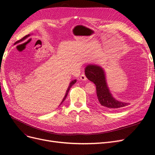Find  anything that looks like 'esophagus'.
<instances>
[{"mask_svg": "<svg viewBox=\"0 0 155 155\" xmlns=\"http://www.w3.org/2000/svg\"><path fill=\"white\" fill-rule=\"evenodd\" d=\"M80 79L83 81H86L87 80V77L85 75V74H81V75L80 76Z\"/></svg>", "mask_w": 155, "mask_h": 155, "instance_id": "34e87169", "label": "esophagus"}]
</instances>
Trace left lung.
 <instances>
[{
    "mask_svg": "<svg viewBox=\"0 0 155 155\" xmlns=\"http://www.w3.org/2000/svg\"><path fill=\"white\" fill-rule=\"evenodd\" d=\"M85 75L96 87L97 104L110 111H116L127 106V103L115 100L107 85L104 70L97 65L89 64L85 68Z\"/></svg>",
    "mask_w": 155,
    "mask_h": 155,
    "instance_id": "obj_1",
    "label": "left lung"
}]
</instances>
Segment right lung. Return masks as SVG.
<instances>
[{"label": "right lung", "mask_w": 155, "mask_h": 155, "mask_svg": "<svg viewBox=\"0 0 155 155\" xmlns=\"http://www.w3.org/2000/svg\"><path fill=\"white\" fill-rule=\"evenodd\" d=\"M76 82V79H75V80H74V81H71V83H70V85H69V87H68V89H67V92H66V94H65V96H64V98H63V101H61V104H62V103L64 101V100L66 99V97H67V95H68V91H70V88H71V87L74 85V84Z\"/></svg>", "instance_id": "add662e5"}]
</instances>
